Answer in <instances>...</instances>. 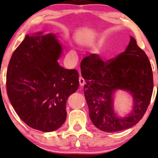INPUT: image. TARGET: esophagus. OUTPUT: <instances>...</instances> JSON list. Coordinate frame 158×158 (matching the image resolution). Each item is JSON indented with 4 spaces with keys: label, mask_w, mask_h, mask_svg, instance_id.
<instances>
[{
    "label": "esophagus",
    "mask_w": 158,
    "mask_h": 158,
    "mask_svg": "<svg viewBox=\"0 0 158 158\" xmlns=\"http://www.w3.org/2000/svg\"><path fill=\"white\" fill-rule=\"evenodd\" d=\"M79 84H80V85H81V86L84 85L85 84V81L84 80V79L81 77H80L79 78Z\"/></svg>",
    "instance_id": "obj_1"
}]
</instances>
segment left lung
I'll use <instances>...</instances> for the list:
<instances>
[{"label":"left lung","mask_w":158,"mask_h":158,"mask_svg":"<svg viewBox=\"0 0 158 158\" xmlns=\"http://www.w3.org/2000/svg\"><path fill=\"white\" fill-rule=\"evenodd\" d=\"M81 69L86 82L84 91L89 116L95 127L114 132L128 129L142 118L153 90V71L148 56L133 37L125 52L116 57L103 61L92 53L82 60ZM116 89L127 90L133 97V109L126 117H117L113 111Z\"/></svg>","instance_id":"left-lung-1"}]
</instances>
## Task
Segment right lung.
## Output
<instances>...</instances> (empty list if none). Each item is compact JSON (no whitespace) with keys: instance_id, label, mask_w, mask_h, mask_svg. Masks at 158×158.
Wrapping results in <instances>:
<instances>
[{"instance_id":"right-lung-1","label":"right lung","mask_w":158,"mask_h":158,"mask_svg":"<svg viewBox=\"0 0 158 158\" xmlns=\"http://www.w3.org/2000/svg\"><path fill=\"white\" fill-rule=\"evenodd\" d=\"M61 53L56 35H26L7 67L10 103L26 125L42 132H52L64 123L67 100L79 85L78 72L58 64Z\"/></svg>"}]
</instances>
